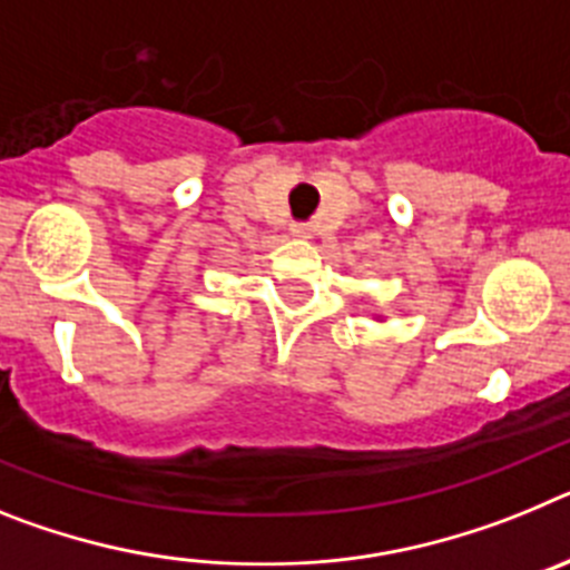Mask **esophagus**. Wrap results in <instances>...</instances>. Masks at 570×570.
<instances>
[{"instance_id":"obj_1","label":"esophagus","mask_w":570,"mask_h":570,"mask_svg":"<svg viewBox=\"0 0 570 570\" xmlns=\"http://www.w3.org/2000/svg\"><path fill=\"white\" fill-rule=\"evenodd\" d=\"M289 232H292V235H295V237H309V235H313V226H309V224H301V220H298V224H292V226H289Z\"/></svg>"}]
</instances>
